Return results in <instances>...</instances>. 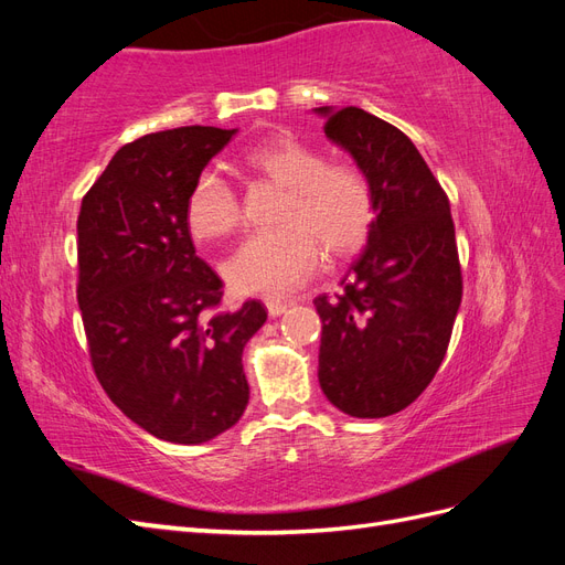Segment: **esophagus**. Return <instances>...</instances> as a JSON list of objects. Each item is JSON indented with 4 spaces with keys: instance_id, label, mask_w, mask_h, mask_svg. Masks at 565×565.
I'll use <instances>...</instances> for the list:
<instances>
[{
    "instance_id": "34e87169",
    "label": "esophagus",
    "mask_w": 565,
    "mask_h": 565,
    "mask_svg": "<svg viewBox=\"0 0 565 565\" xmlns=\"http://www.w3.org/2000/svg\"><path fill=\"white\" fill-rule=\"evenodd\" d=\"M266 309H268V316L270 318H278L280 313L287 311V301H280V299H266Z\"/></svg>"
}]
</instances>
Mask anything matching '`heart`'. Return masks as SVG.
<instances>
[{"label":"heart","instance_id":"b5f03b06","mask_svg":"<svg viewBox=\"0 0 565 565\" xmlns=\"http://www.w3.org/2000/svg\"><path fill=\"white\" fill-rule=\"evenodd\" d=\"M247 174L282 188L278 228L252 235L224 273L241 295H285L313 276L320 254L347 259L365 247L377 195L370 177L349 162H328L324 152L295 134H270L245 150ZM183 218L198 243H214L243 226V204L233 185L212 169L200 172L185 193Z\"/></svg>","mask_w":565,"mask_h":565}]
</instances>
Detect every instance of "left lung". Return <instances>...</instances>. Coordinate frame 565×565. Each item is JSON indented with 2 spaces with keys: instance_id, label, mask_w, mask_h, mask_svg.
<instances>
[{
  "instance_id": "obj_1",
  "label": "left lung",
  "mask_w": 565,
  "mask_h": 565,
  "mask_svg": "<svg viewBox=\"0 0 565 565\" xmlns=\"http://www.w3.org/2000/svg\"><path fill=\"white\" fill-rule=\"evenodd\" d=\"M377 195V221L339 295L316 297L318 380L341 413H401L431 384L461 301L450 200L415 143L361 108H318Z\"/></svg>"
}]
</instances>
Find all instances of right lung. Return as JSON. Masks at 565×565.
I'll return each instance as SVG.
<instances>
[{
	"instance_id": "1",
	"label": "right lung",
	"mask_w": 565,
	"mask_h": 565,
	"mask_svg": "<svg viewBox=\"0 0 565 565\" xmlns=\"http://www.w3.org/2000/svg\"><path fill=\"white\" fill-rule=\"evenodd\" d=\"M233 134L193 125L122 146L77 216V303L96 380L131 422L181 446L243 417V349L266 322L259 299L218 311L224 282L183 218L188 188Z\"/></svg>"
}]
</instances>
